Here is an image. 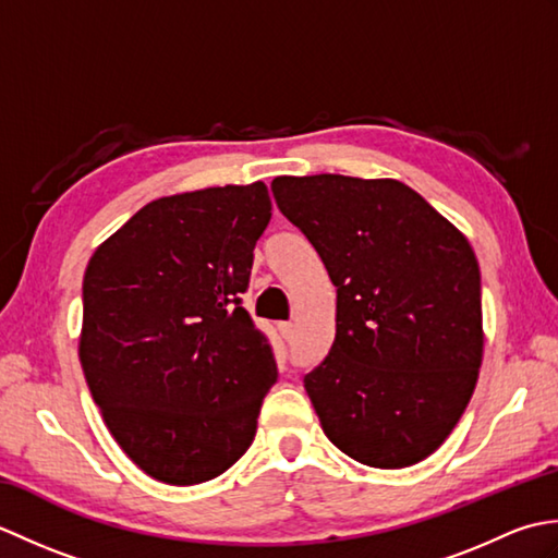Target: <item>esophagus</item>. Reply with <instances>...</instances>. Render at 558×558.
Wrapping results in <instances>:
<instances>
[{
    "instance_id": "esophagus-1",
    "label": "esophagus",
    "mask_w": 558,
    "mask_h": 558,
    "mask_svg": "<svg viewBox=\"0 0 558 558\" xmlns=\"http://www.w3.org/2000/svg\"><path fill=\"white\" fill-rule=\"evenodd\" d=\"M278 330H280V336L286 338V340H292V333H294V326L290 324V322H286V324H280L278 326Z\"/></svg>"
}]
</instances>
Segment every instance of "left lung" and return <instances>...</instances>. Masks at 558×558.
Masks as SVG:
<instances>
[{
	"label": "left lung",
	"instance_id": "obj_1",
	"mask_svg": "<svg viewBox=\"0 0 558 558\" xmlns=\"http://www.w3.org/2000/svg\"><path fill=\"white\" fill-rule=\"evenodd\" d=\"M276 204L338 288L336 340L304 376L324 434L396 470L453 432L482 364V286L470 242L396 180L276 177Z\"/></svg>",
	"mask_w": 558,
	"mask_h": 558
}]
</instances>
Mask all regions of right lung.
Here are the masks:
<instances>
[{
	"label": "right lung",
	"mask_w": 558,
	"mask_h": 558,
	"mask_svg": "<svg viewBox=\"0 0 558 558\" xmlns=\"http://www.w3.org/2000/svg\"><path fill=\"white\" fill-rule=\"evenodd\" d=\"M270 220L264 182L150 201L90 256L78 357L114 441L177 487L222 475L278 381L240 294Z\"/></svg>",
	"instance_id": "obj_1"
}]
</instances>
